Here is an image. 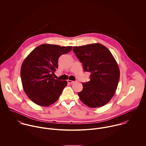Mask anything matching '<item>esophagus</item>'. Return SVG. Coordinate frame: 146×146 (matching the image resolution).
Here are the masks:
<instances>
[{
    "instance_id": "esophagus-1",
    "label": "esophagus",
    "mask_w": 146,
    "mask_h": 146,
    "mask_svg": "<svg viewBox=\"0 0 146 146\" xmlns=\"http://www.w3.org/2000/svg\"><path fill=\"white\" fill-rule=\"evenodd\" d=\"M75 81H72V80H68V82L69 83V84H73V83H74Z\"/></svg>"
}]
</instances>
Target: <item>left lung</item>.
<instances>
[{
    "mask_svg": "<svg viewBox=\"0 0 146 146\" xmlns=\"http://www.w3.org/2000/svg\"><path fill=\"white\" fill-rule=\"evenodd\" d=\"M73 50L82 64L84 70L90 73V81L82 82L83 89L78 93L80 99L90 108L106 105L115 94L120 78L115 58L100 43L73 46Z\"/></svg>",
    "mask_w": 146,
    "mask_h": 146,
    "instance_id": "left-lung-1",
    "label": "left lung"
}]
</instances>
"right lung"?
<instances>
[{
	"label": "right lung",
	"mask_w": 146,
	"mask_h": 146,
	"mask_svg": "<svg viewBox=\"0 0 146 146\" xmlns=\"http://www.w3.org/2000/svg\"><path fill=\"white\" fill-rule=\"evenodd\" d=\"M72 46L42 44L28 55L22 63L21 77L29 98L36 104L47 107L60 98L66 81L53 77L58 68L59 57L71 51Z\"/></svg>",
	"instance_id": "right-lung-1"
}]
</instances>
